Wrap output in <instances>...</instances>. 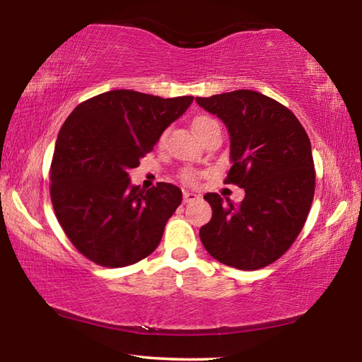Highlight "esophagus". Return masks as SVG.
I'll return each instance as SVG.
<instances>
[{
  "instance_id": "obj_1",
  "label": "esophagus",
  "mask_w": 362,
  "mask_h": 362,
  "mask_svg": "<svg viewBox=\"0 0 362 362\" xmlns=\"http://www.w3.org/2000/svg\"><path fill=\"white\" fill-rule=\"evenodd\" d=\"M196 199H199V194L193 192H183V203H193Z\"/></svg>"
}]
</instances>
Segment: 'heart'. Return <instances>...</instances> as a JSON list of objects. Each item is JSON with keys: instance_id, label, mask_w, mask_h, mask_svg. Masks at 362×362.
<instances>
[{"instance_id": "heart-1", "label": "heart", "mask_w": 362, "mask_h": 362, "mask_svg": "<svg viewBox=\"0 0 362 362\" xmlns=\"http://www.w3.org/2000/svg\"><path fill=\"white\" fill-rule=\"evenodd\" d=\"M218 126V122L214 119V118H209V116H198V118H196L194 121H193V129L196 131V134H198L199 136V139L204 136V134L209 131V129H212V127H217ZM164 134L161 137H159V140H158V145H163L164 144ZM198 174L194 173V170H189V169H185V170H182V173L179 174V179H180V182H183L185 183V185H194L196 182H198Z\"/></svg>"}]
</instances>
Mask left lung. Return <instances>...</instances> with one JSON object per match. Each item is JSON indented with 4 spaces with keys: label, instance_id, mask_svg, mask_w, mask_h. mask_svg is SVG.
<instances>
[{
    "label": "left lung",
    "instance_id": "8db88e82",
    "mask_svg": "<svg viewBox=\"0 0 362 362\" xmlns=\"http://www.w3.org/2000/svg\"><path fill=\"white\" fill-rule=\"evenodd\" d=\"M230 132L231 163L225 183L244 188L240 204L217 193L199 238L225 265L259 269L276 262L297 240L315 196V163L308 134L289 108L255 90L196 97Z\"/></svg>",
    "mask_w": 362,
    "mask_h": 362
}]
</instances>
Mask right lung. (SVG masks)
I'll return each mask as SVG.
<instances>
[{"mask_svg": "<svg viewBox=\"0 0 362 362\" xmlns=\"http://www.w3.org/2000/svg\"><path fill=\"white\" fill-rule=\"evenodd\" d=\"M192 102V95L163 99L118 89L81 102L65 119L49 192L60 226L86 259L119 268L158 247L182 192L166 182L146 192L131 187L127 170L139 166Z\"/></svg>", "mask_w": 362, "mask_h": 362, "instance_id": "add662e5", "label": "right lung"}]
</instances>
